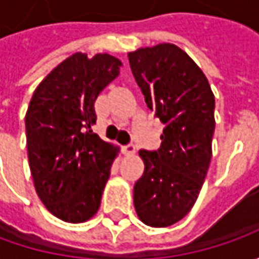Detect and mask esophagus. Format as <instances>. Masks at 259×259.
<instances>
[{"label":"esophagus","mask_w":259,"mask_h":259,"mask_svg":"<svg viewBox=\"0 0 259 259\" xmlns=\"http://www.w3.org/2000/svg\"><path fill=\"white\" fill-rule=\"evenodd\" d=\"M122 151H124L125 155H133L135 153V145L134 144H128L122 147Z\"/></svg>","instance_id":"1"}]
</instances>
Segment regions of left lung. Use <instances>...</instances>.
<instances>
[{"label": "left lung", "instance_id": "8db88e82", "mask_svg": "<svg viewBox=\"0 0 259 259\" xmlns=\"http://www.w3.org/2000/svg\"><path fill=\"white\" fill-rule=\"evenodd\" d=\"M147 106L165 125L157 151L141 150L144 174L134 186L141 222L165 228L197 200L212 158L214 96L202 69L180 47L163 43L128 53Z\"/></svg>", "mask_w": 259, "mask_h": 259}]
</instances>
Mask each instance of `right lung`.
Returning <instances> with one entry per match:
<instances>
[{
  "label": "right lung",
  "mask_w": 259,
  "mask_h": 259,
  "mask_svg": "<svg viewBox=\"0 0 259 259\" xmlns=\"http://www.w3.org/2000/svg\"><path fill=\"white\" fill-rule=\"evenodd\" d=\"M106 53L67 57L37 86L25 114L28 163L35 192L56 218L80 224L99 206L118 148L92 131L95 101L119 75Z\"/></svg>",
  "instance_id": "add662e5"
}]
</instances>
